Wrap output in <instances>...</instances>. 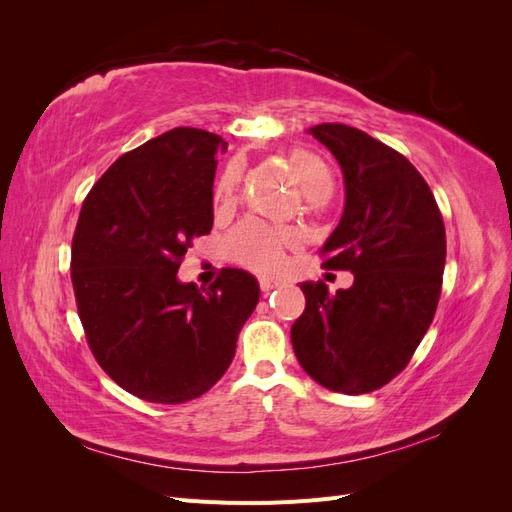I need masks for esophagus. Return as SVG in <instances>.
<instances>
[{
    "label": "esophagus",
    "mask_w": 512,
    "mask_h": 512,
    "mask_svg": "<svg viewBox=\"0 0 512 512\" xmlns=\"http://www.w3.org/2000/svg\"><path fill=\"white\" fill-rule=\"evenodd\" d=\"M282 280H273V277H260V290L262 292H269L273 288H280Z\"/></svg>",
    "instance_id": "esophagus-1"
}]
</instances>
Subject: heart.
Returning <instances> with one entry per match:
<instances>
[{
    "mask_svg": "<svg viewBox=\"0 0 512 512\" xmlns=\"http://www.w3.org/2000/svg\"><path fill=\"white\" fill-rule=\"evenodd\" d=\"M290 168L297 181L303 185V190L312 196L322 190H329V170L322 160L307 151H292L290 153ZM237 190V177L228 173L222 177L215 198L228 203L235 196ZM230 252L239 260L243 267L254 269L260 273H271L282 267L286 250H292L297 245L292 232L273 228L262 224L258 220L243 222L235 232L230 235Z\"/></svg>",
    "mask_w": 512,
    "mask_h": 512,
    "instance_id": "b5f03b06",
    "label": "heart"
}]
</instances>
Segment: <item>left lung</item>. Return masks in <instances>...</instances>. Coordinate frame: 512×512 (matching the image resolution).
Listing matches in <instances>:
<instances>
[{"instance_id": "8db88e82", "label": "left lung", "mask_w": 512, "mask_h": 512, "mask_svg": "<svg viewBox=\"0 0 512 512\" xmlns=\"http://www.w3.org/2000/svg\"><path fill=\"white\" fill-rule=\"evenodd\" d=\"M342 166L346 207L322 245V267L352 271L348 290L305 282L290 329L301 367L324 389L363 395L406 369L436 316L446 260L440 207L393 147L344 123L309 128Z\"/></svg>"}]
</instances>
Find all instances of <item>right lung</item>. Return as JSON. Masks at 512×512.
<instances>
[{"label":"right lung","mask_w":512,"mask_h":512,"mask_svg":"<svg viewBox=\"0 0 512 512\" xmlns=\"http://www.w3.org/2000/svg\"><path fill=\"white\" fill-rule=\"evenodd\" d=\"M222 136L175 128L106 170L83 200L70 277L91 354L123 391L183 404L228 369L260 297L256 277L222 269L209 288L177 271L213 226Z\"/></svg>","instance_id":"obj_1"}]
</instances>
